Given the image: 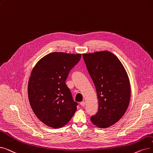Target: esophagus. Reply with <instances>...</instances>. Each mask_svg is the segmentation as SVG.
I'll return each mask as SVG.
<instances>
[{
  "instance_id": "esophagus-1",
  "label": "esophagus",
  "mask_w": 153,
  "mask_h": 153,
  "mask_svg": "<svg viewBox=\"0 0 153 153\" xmlns=\"http://www.w3.org/2000/svg\"><path fill=\"white\" fill-rule=\"evenodd\" d=\"M80 104L81 105V106H82V107H84V106H85V102L84 101H82L80 103Z\"/></svg>"
}]
</instances>
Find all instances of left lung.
<instances>
[{
  "label": "left lung",
  "instance_id": "obj_1",
  "mask_svg": "<svg viewBox=\"0 0 153 153\" xmlns=\"http://www.w3.org/2000/svg\"><path fill=\"white\" fill-rule=\"evenodd\" d=\"M82 57L96 87L98 111L91 117L98 128L114 124L124 114L131 97L129 77L119 59L109 51H104Z\"/></svg>",
  "mask_w": 153,
  "mask_h": 153
}]
</instances>
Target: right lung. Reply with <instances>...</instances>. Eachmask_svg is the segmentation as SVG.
I'll list each match as a JSON object with an SVG mask.
<instances>
[{
	"mask_svg": "<svg viewBox=\"0 0 153 153\" xmlns=\"http://www.w3.org/2000/svg\"><path fill=\"white\" fill-rule=\"evenodd\" d=\"M81 58V54L50 53L40 59L31 72L29 102L37 118L49 127H63L75 113L78 104L73 100L65 81Z\"/></svg>",
	"mask_w": 153,
	"mask_h": 153,
	"instance_id": "right-lung-1",
	"label": "right lung"
}]
</instances>
